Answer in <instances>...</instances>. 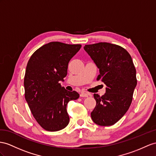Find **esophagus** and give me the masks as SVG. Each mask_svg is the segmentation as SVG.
Masks as SVG:
<instances>
[{
	"mask_svg": "<svg viewBox=\"0 0 156 156\" xmlns=\"http://www.w3.org/2000/svg\"><path fill=\"white\" fill-rule=\"evenodd\" d=\"M89 94L86 92H82L80 94V97H88Z\"/></svg>",
	"mask_w": 156,
	"mask_h": 156,
	"instance_id": "34e87169",
	"label": "esophagus"
}]
</instances>
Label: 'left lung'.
<instances>
[{
  "label": "left lung",
  "mask_w": 156,
  "mask_h": 156,
  "mask_svg": "<svg viewBox=\"0 0 156 156\" xmlns=\"http://www.w3.org/2000/svg\"><path fill=\"white\" fill-rule=\"evenodd\" d=\"M83 49L99 70L97 80L107 86L101 97L94 94L96 105L91 117L98 125L111 126L124 116L133 100L137 84L133 60L124 48L109 43L86 45Z\"/></svg>",
  "instance_id": "left-lung-1"
}]
</instances>
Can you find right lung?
<instances>
[{
  "instance_id": "add662e5",
  "label": "right lung",
  "mask_w": 156,
  "mask_h": 156,
  "mask_svg": "<svg viewBox=\"0 0 156 156\" xmlns=\"http://www.w3.org/2000/svg\"><path fill=\"white\" fill-rule=\"evenodd\" d=\"M81 47L50 42L35 51L27 64L26 100L35 120L46 130L58 131L69 125L67 103L80 95L66 90L59 82L64 81L69 61Z\"/></svg>"
}]
</instances>
